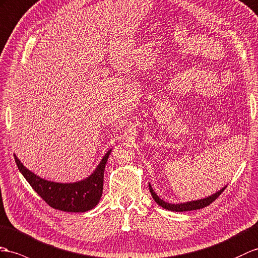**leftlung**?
Listing matches in <instances>:
<instances>
[{"mask_svg": "<svg viewBox=\"0 0 258 258\" xmlns=\"http://www.w3.org/2000/svg\"><path fill=\"white\" fill-rule=\"evenodd\" d=\"M225 185L224 187H222L221 189L216 191L215 194L210 195L208 197H205L202 199H197V200H191V202H186V203H180V204H169L164 202V200H162L158 195L155 194V191L153 190L152 186L149 183V189L151 195H152V198L154 199V202L158 204L159 206H161L162 208H164L166 210H171V211H176V212H183V211H191V210H197V209H203L205 207L209 206L212 202H215V200L219 197V195H221V192L225 189Z\"/></svg>", "mask_w": 258, "mask_h": 258, "instance_id": "left-lung-1", "label": "left lung"}]
</instances>
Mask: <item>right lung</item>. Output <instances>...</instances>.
Wrapping results in <instances>:
<instances>
[{
	"label": "right lung",
	"mask_w": 258,
	"mask_h": 258,
	"mask_svg": "<svg viewBox=\"0 0 258 258\" xmlns=\"http://www.w3.org/2000/svg\"><path fill=\"white\" fill-rule=\"evenodd\" d=\"M110 152L111 149L91 175L73 183H58L42 178L25 166L15 154L14 158L23 176L50 207L67 212H85L95 208L102 198L104 171Z\"/></svg>",
	"instance_id": "right-lung-1"
}]
</instances>
